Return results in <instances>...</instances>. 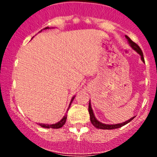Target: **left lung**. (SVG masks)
Returning a JSON list of instances; mask_svg holds the SVG:
<instances>
[{
	"mask_svg": "<svg viewBox=\"0 0 157 157\" xmlns=\"http://www.w3.org/2000/svg\"><path fill=\"white\" fill-rule=\"evenodd\" d=\"M126 38L127 39V41H128V44L130 45V47L135 50L136 52H138L140 56H141V59L142 60L143 62H145V59H144V56H143V53H142V51L141 49L140 48V47L138 46L136 43H134V41H131L130 37L126 35ZM89 113H90V121L91 123H92L93 125L96 127V128L98 129H102V130H113V129H117V128H120V127H122L123 126L126 125L128 123H130L131 120H134V117L130 118V120H127V121L123 122V123H117V124H105V123H101V122L98 121L97 119H96L95 116H94V113L93 112V109H92V107H91V103H90V101L89 102Z\"/></svg>",
	"mask_w": 157,
	"mask_h": 157,
	"instance_id": "1",
	"label": "left lung"
}]
</instances>
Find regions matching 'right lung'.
<instances>
[{
  "label": "right lung",
  "mask_w": 157,
  "mask_h": 157,
  "mask_svg": "<svg viewBox=\"0 0 157 157\" xmlns=\"http://www.w3.org/2000/svg\"><path fill=\"white\" fill-rule=\"evenodd\" d=\"M48 28H49V27H45V28H44V30H45V29H48ZM75 98V97H73V98H71V103H70V105H69V107H68V109H67V111H68L69 108H70L71 105L72 101H73V100H74ZM66 120H67V115H65V116H63V118H62V120H60V121H59L58 123H54V124H44V123H37V124L41 126V127H44V128L59 129V128H60V127H62L63 125H64L65 123H66Z\"/></svg>",
  "instance_id": "add662e5"
}]
</instances>
